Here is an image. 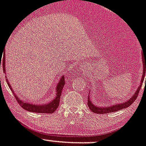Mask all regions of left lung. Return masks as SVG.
I'll use <instances>...</instances> for the list:
<instances>
[{"label":"left lung","mask_w":146,"mask_h":146,"mask_svg":"<svg viewBox=\"0 0 146 146\" xmlns=\"http://www.w3.org/2000/svg\"><path fill=\"white\" fill-rule=\"evenodd\" d=\"M142 59H143V77L141 79V82L140 86L138 87V88L137 89L136 92H135L134 95H133L131 98L127 100V102H123V103L117 104L115 105H112V106L109 107H105V108H100V107L95 106L94 105V104L92 103L91 101H90V98H88V100H87V105H88L89 108L90 109V110L92 111L93 112L97 114H105V113H109V112H116V111H118L120 110L123 109V108H127V107L130 106V105L133 103V102L135 101V100L137 99V97L138 95V93L140 92V90H141V85H142L143 82L144 81V78H145V70H146V55L143 56V54L142 55ZM145 83H146V78H145Z\"/></svg>","instance_id":"obj_1"}]
</instances>
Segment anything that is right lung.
Segmentation results:
<instances>
[{
	"label": "right lung",
	"instance_id": "add662e5",
	"mask_svg": "<svg viewBox=\"0 0 146 146\" xmlns=\"http://www.w3.org/2000/svg\"><path fill=\"white\" fill-rule=\"evenodd\" d=\"M0 67H1V64H0ZM3 69L4 72H5V56L3 57ZM6 77V76H5ZM7 78V77H6ZM7 84H8V87L11 89L12 92L13 93L15 98H16V100L19 102V105L22 107V108H23L26 110L29 111V112H36V113H53L55 110H56V108H58L59 105V102H60V96L62 95V89H63L64 85L65 84V81H64V76H62V77L61 78L60 81H59V84H58L57 87H56V92H57V94H56V97L55 98V99L54 100L51 101L49 103L46 104V105H36L34 104H30L27 103V102H23L22 100H21L20 99H19L18 97H16V94L14 93V91L12 90V87H11V84H10L9 82L8 81V79H6Z\"/></svg>",
	"mask_w": 146,
	"mask_h": 146
}]
</instances>
